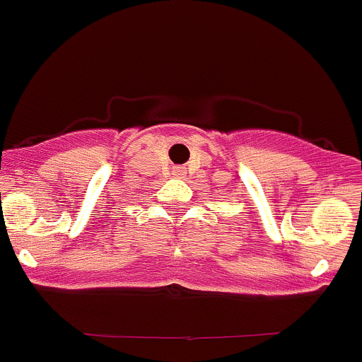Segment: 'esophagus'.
I'll use <instances>...</instances> for the list:
<instances>
[{
	"label": "esophagus",
	"instance_id": "obj_1",
	"mask_svg": "<svg viewBox=\"0 0 362 362\" xmlns=\"http://www.w3.org/2000/svg\"><path fill=\"white\" fill-rule=\"evenodd\" d=\"M173 175L178 176V178H182V176L186 175V171H184V169H182V167H175V169H173Z\"/></svg>",
	"mask_w": 362,
	"mask_h": 362
}]
</instances>
